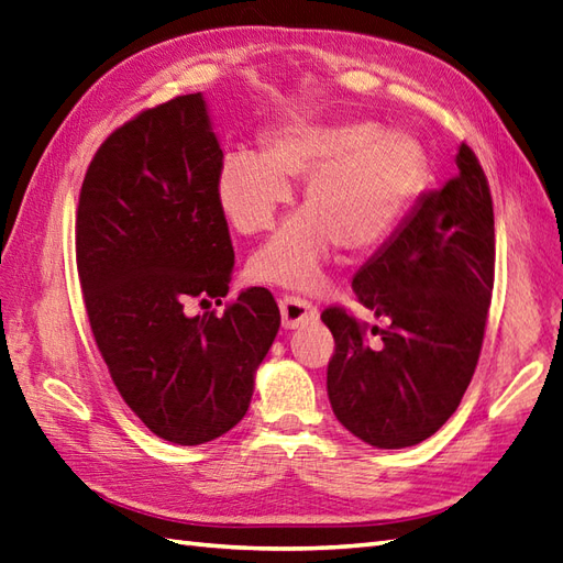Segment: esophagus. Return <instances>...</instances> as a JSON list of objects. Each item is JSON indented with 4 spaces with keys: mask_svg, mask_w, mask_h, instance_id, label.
<instances>
[{
    "mask_svg": "<svg viewBox=\"0 0 563 563\" xmlns=\"http://www.w3.org/2000/svg\"><path fill=\"white\" fill-rule=\"evenodd\" d=\"M280 316H283L285 330L305 328V325H311L319 321V311H316V307H311L307 299L290 297V295H285L280 299Z\"/></svg>",
    "mask_w": 563,
    "mask_h": 563,
    "instance_id": "obj_1",
    "label": "esophagus"
}]
</instances>
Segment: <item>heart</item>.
I'll use <instances>...</instances> for the list:
<instances>
[{"label":"heart","instance_id":"1","mask_svg":"<svg viewBox=\"0 0 563 563\" xmlns=\"http://www.w3.org/2000/svg\"><path fill=\"white\" fill-rule=\"evenodd\" d=\"M430 176L423 140L362 119L283 123L264 140V154L238 150L216 170V199L242 235L271 228L305 181V207L252 256L258 283L313 290L342 244L373 252L390 238L421 199Z\"/></svg>","mask_w":563,"mask_h":563}]
</instances>
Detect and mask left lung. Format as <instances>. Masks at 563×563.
Segmentation results:
<instances>
[{"label":"left lung","instance_id":"8db88e82","mask_svg":"<svg viewBox=\"0 0 563 563\" xmlns=\"http://www.w3.org/2000/svg\"><path fill=\"white\" fill-rule=\"evenodd\" d=\"M456 176L428 192L358 268L356 299L376 319V347L352 316L321 321L335 338L328 399L352 435L378 450L413 446L456 411L478 364L495 283V213L478 158L461 144Z\"/></svg>","mask_w":563,"mask_h":563}]
</instances>
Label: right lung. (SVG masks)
I'll use <instances>...</instances> for the list:
<instances>
[{"instance_id": "obj_1", "label": "right lung", "mask_w": 563, "mask_h": 563, "mask_svg": "<svg viewBox=\"0 0 563 563\" xmlns=\"http://www.w3.org/2000/svg\"><path fill=\"white\" fill-rule=\"evenodd\" d=\"M223 162L201 92L142 111L85 173L76 254L88 319L125 405L183 446L235 428L280 328L266 287L221 316L192 299L228 295L235 254L216 199Z\"/></svg>"}]
</instances>
